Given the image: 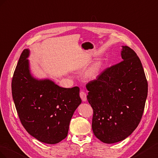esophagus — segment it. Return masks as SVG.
I'll list each match as a JSON object with an SVG mask.
<instances>
[{
  "mask_svg": "<svg viewBox=\"0 0 158 158\" xmlns=\"http://www.w3.org/2000/svg\"><path fill=\"white\" fill-rule=\"evenodd\" d=\"M79 95L81 98L82 99L83 101H87V94L84 91H81L79 93Z\"/></svg>",
  "mask_w": 158,
  "mask_h": 158,
  "instance_id": "1",
  "label": "esophagus"
}]
</instances>
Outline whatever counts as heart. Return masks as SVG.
Wrapping results in <instances>:
<instances>
[{
  "label": "heart",
  "mask_w": 158,
  "mask_h": 158,
  "mask_svg": "<svg viewBox=\"0 0 158 158\" xmlns=\"http://www.w3.org/2000/svg\"><path fill=\"white\" fill-rule=\"evenodd\" d=\"M100 68H101V63L99 61L95 63V64L93 65L91 68L88 70L87 73V76L90 79H94L98 75Z\"/></svg>",
  "instance_id": "heart-1"
}]
</instances>
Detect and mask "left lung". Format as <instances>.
Listing matches in <instances>:
<instances>
[{"label": "left lung", "instance_id": "8db88e82", "mask_svg": "<svg viewBox=\"0 0 158 158\" xmlns=\"http://www.w3.org/2000/svg\"><path fill=\"white\" fill-rule=\"evenodd\" d=\"M123 61L107 67L89 81L87 97L93 110L92 129L98 139L113 143L137 128L148 95V81L139 58L123 46Z\"/></svg>", "mask_w": 158, "mask_h": 158}]
</instances>
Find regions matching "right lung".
<instances>
[{
  "label": "right lung",
  "instance_id": "obj_1",
  "mask_svg": "<svg viewBox=\"0 0 158 158\" xmlns=\"http://www.w3.org/2000/svg\"><path fill=\"white\" fill-rule=\"evenodd\" d=\"M28 49L21 53L12 80V94L22 126L38 140L55 144L65 139L75 110L81 102L79 88L60 87L30 73Z\"/></svg>",
  "mask_w": 158,
  "mask_h": 158
}]
</instances>
